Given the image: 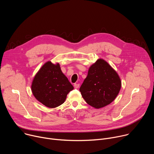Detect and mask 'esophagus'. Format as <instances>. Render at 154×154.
<instances>
[{"mask_svg": "<svg viewBox=\"0 0 154 154\" xmlns=\"http://www.w3.org/2000/svg\"><path fill=\"white\" fill-rule=\"evenodd\" d=\"M74 86L75 88H79V86H80V84H79V83H75Z\"/></svg>", "mask_w": 154, "mask_h": 154, "instance_id": "34e87169", "label": "esophagus"}]
</instances>
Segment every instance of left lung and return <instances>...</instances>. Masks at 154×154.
<instances>
[{
    "instance_id": "1",
    "label": "left lung",
    "mask_w": 154,
    "mask_h": 154,
    "mask_svg": "<svg viewBox=\"0 0 154 154\" xmlns=\"http://www.w3.org/2000/svg\"><path fill=\"white\" fill-rule=\"evenodd\" d=\"M121 88V80L117 72L105 60L99 58L90 67L80 91L88 104L99 109L111 103Z\"/></svg>"
}]
</instances>
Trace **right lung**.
Returning <instances> with one entry per match:
<instances>
[{
	"label": "right lung",
	"instance_id": "obj_1",
	"mask_svg": "<svg viewBox=\"0 0 154 154\" xmlns=\"http://www.w3.org/2000/svg\"><path fill=\"white\" fill-rule=\"evenodd\" d=\"M74 89L62 72L58 63L51 61L44 64L35 74L32 83V92L36 99L49 108L63 104L68 94Z\"/></svg>",
	"mask_w": 154,
	"mask_h": 154
}]
</instances>
